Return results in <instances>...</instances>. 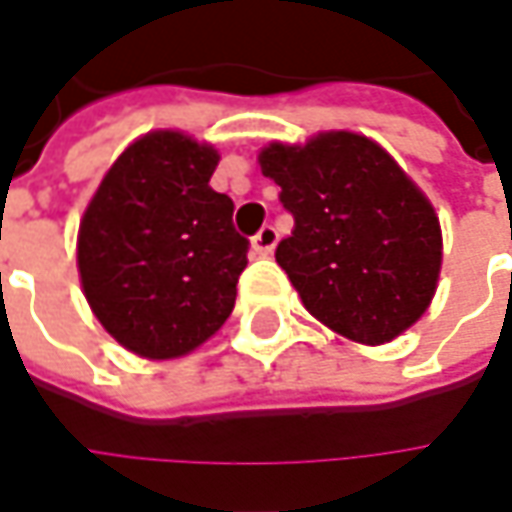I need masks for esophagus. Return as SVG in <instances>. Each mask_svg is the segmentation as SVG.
I'll use <instances>...</instances> for the list:
<instances>
[{"label": "esophagus", "mask_w": 512, "mask_h": 512, "mask_svg": "<svg viewBox=\"0 0 512 512\" xmlns=\"http://www.w3.org/2000/svg\"><path fill=\"white\" fill-rule=\"evenodd\" d=\"M276 239H279V233H276V227L265 225L256 236H253V250L259 253V256H270L273 253V247H276Z\"/></svg>", "instance_id": "34e87169"}]
</instances>
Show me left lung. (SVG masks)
Wrapping results in <instances>:
<instances>
[{"mask_svg":"<svg viewBox=\"0 0 512 512\" xmlns=\"http://www.w3.org/2000/svg\"><path fill=\"white\" fill-rule=\"evenodd\" d=\"M259 165L293 216L276 262L319 322L384 344L422 316L436 293L442 230L387 150L339 130L307 145L273 142Z\"/></svg>","mask_w":512,"mask_h":512,"instance_id":"8db88e82","label":"left lung"}]
</instances>
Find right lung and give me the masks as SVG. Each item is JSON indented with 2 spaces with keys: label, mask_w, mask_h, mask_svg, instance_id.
I'll return each instance as SVG.
<instances>
[{
  "label": "right lung",
  "mask_w": 512,
  "mask_h": 512,
  "mask_svg": "<svg viewBox=\"0 0 512 512\" xmlns=\"http://www.w3.org/2000/svg\"><path fill=\"white\" fill-rule=\"evenodd\" d=\"M219 153L156 130L108 170L79 227V276L96 319L128 350L176 359L210 339L247 267L233 199L210 187Z\"/></svg>",
  "instance_id": "right-lung-1"
}]
</instances>
